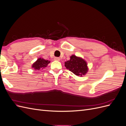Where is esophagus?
<instances>
[{"label":"esophagus","mask_w":126,"mask_h":126,"mask_svg":"<svg viewBox=\"0 0 126 126\" xmlns=\"http://www.w3.org/2000/svg\"><path fill=\"white\" fill-rule=\"evenodd\" d=\"M54 60H57V61H59L60 60V58H59V57H55Z\"/></svg>","instance_id":"esophagus-1"}]
</instances>
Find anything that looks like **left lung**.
Wrapping results in <instances>:
<instances>
[{
  "instance_id": "1",
  "label": "left lung",
  "mask_w": 126,
  "mask_h": 126,
  "mask_svg": "<svg viewBox=\"0 0 126 126\" xmlns=\"http://www.w3.org/2000/svg\"><path fill=\"white\" fill-rule=\"evenodd\" d=\"M64 66L67 69L78 76L85 75L88 70L86 61L75 55H72L70 60L64 63Z\"/></svg>"
}]
</instances>
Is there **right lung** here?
Listing matches in <instances>:
<instances>
[{
  "instance_id": "right-lung-1",
  "label": "right lung",
  "mask_w": 126,
  "mask_h": 126,
  "mask_svg": "<svg viewBox=\"0 0 126 126\" xmlns=\"http://www.w3.org/2000/svg\"><path fill=\"white\" fill-rule=\"evenodd\" d=\"M49 63H50L49 61L40 58L38 59L36 62L33 63L32 68H33L35 70H39L41 68L43 69V68L46 67Z\"/></svg>"
}]
</instances>
